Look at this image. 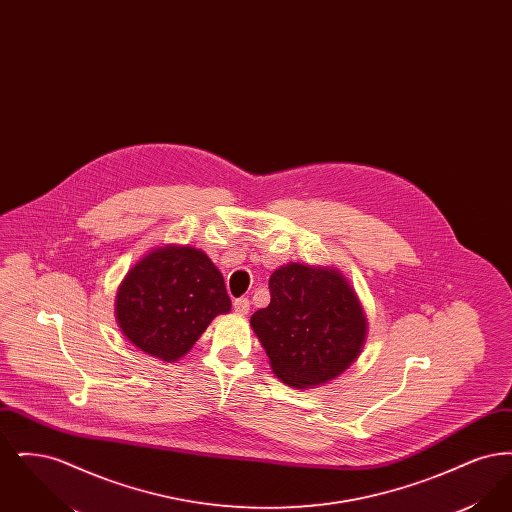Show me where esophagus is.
Returning a JSON list of instances; mask_svg holds the SVG:
<instances>
[{"label": "esophagus", "mask_w": 512, "mask_h": 512, "mask_svg": "<svg viewBox=\"0 0 512 512\" xmlns=\"http://www.w3.org/2000/svg\"><path fill=\"white\" fill-rule=\"evenodd\" d=\"M249 307H251V303H249V299H245V297H240V299L234 301V311H236L238 315H247V313H249Z\"/></svg>", "instance_id": "obj_1"}]
</instances>
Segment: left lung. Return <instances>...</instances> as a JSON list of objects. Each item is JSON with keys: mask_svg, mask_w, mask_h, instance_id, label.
Returning a JSON list of instances; mask_svg holds the SVG:
<instances>
[{"mask_svg": "<svg viewBox=\"0 0 512 512\" xmlns=\"http://www.w3.org/2000/svg\"><path fill=\"white\" fill-rule=\"evenodd\" d=\"M268 288V307L249 322L278 380L297 390L317 388L359 359L368 320L338 268L288 263L272 272Z\"/></svg>", "mask_w": 512, "mask_h": 512, "instance_id": "1", "label": "left lung"}]
</instances>
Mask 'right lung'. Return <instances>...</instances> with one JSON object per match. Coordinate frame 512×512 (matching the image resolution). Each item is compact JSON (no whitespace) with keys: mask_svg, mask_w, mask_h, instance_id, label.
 I'll use <instances>...</instances> for the list:
<instances>
[{"mask_svg":"<svg viewBox=\"0 0 512 512\" xmlns=\"http://www.w3.org/2000/svg\"><path fill=\"white\" fill-rule=\"evenodd\" d=\"M230 309L219 268L190 245L153 247L128 268L115 295L124 338L163 363L182 359Z\"/></svg>","mask_w":512,"mask_h":512,"instance_id":"1","label":"right lung"}]
</instances>
